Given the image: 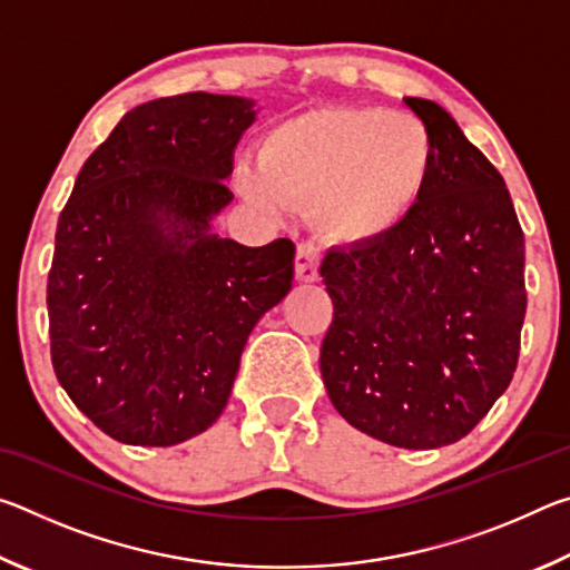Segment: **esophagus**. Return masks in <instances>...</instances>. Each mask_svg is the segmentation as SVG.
<instances>
[{"label": "esophagus", "mask_w": 570, "mask_h": 570, "mask_svg": "<svg viewBox=\"0 0 570 570\" xmlns=\"http://www.w3.org/2000/svg\"><path fill=\"white\" fill-rule=\"evenodd\" d=\"M320 278V248L314 244H298L296 248V282L312 284Z\"/></svg>", "instance_id": "esophagus-1"}]
</instances>
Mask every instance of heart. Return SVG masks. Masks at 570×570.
Listing matches in <instances>:
<instances>
[{"label":"heart","mask_w":570,"mask_h":570,"mask_svg":"<svg viewBox=\"0 0 570 570\" xmlns=\"http://www.w3.org/2000/svg\"><path fill=\"white\" fill-rule=\"evenodd\" d=\"M435 166V138L412 115L320 108L276 122L258 148V170H238V188L266 214L308 206L326 244L364 248L407 226Z\"/></svg>","instance_id":"heart-1"}]
</instances>
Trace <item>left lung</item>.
<instances>
[{"instance_id":"8db88e82","label":"left lung","mask_w":570,"mask_h":570,"mask_svg":"<svg viewBox=\"0 0 570 570\" xmlns=\"http://www.w3.org/2000/svg\"><path fill=\"white\" fill-rule=\"evenodd\" d=\"M435 138L432 186L407 226L332 248L322 377L336 412L394 448L452 445L513 380L525 240L505 180L438 102L404 98Z\"/></svg>"}]
</instances>
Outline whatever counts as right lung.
Instances as JSON below:
<instances>
[{"instance_id": "obj_1", "label": "right lung", "mask_w": 570, "mask_h": 570, "mask_svg": "<svg viewBox=\"0 0 570 570\" xmlns=\"http://www.w3.org/2000/svg\"><path fill=\"white\" fill-rule=\"evenodd\" d=\"M254 105L186 92L125 112L57 220L55 374L125 445L170 448L206 432L250 330L292 292V240L248 248L214 234Z\"/></svg>"}]
</instances>
